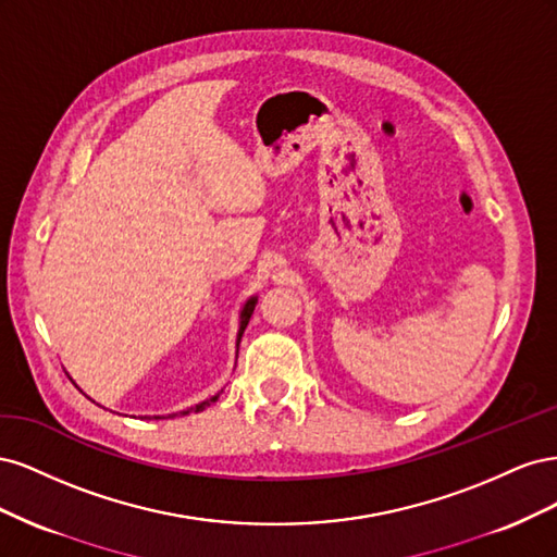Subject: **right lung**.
Instances as JSON below:
<instances>
[{"label":"right lung","instance_id":"obj_1","mask_svg":"<svg viewBox=\"0 0 557 557\" xmlns=\"http://www.w3.org/2000/svg\"><path fill=\"white\" fill-rule=\"evenodd\" d=\"M256 305H258V295H252V297H248L246 301H244V307H242V311H239V332H237V350H239V342H242V334H244V330H246V325H248V320H250V315H252V311H256ZM223 393V391H221ZM221 393H215L213 397H209V399H205V401H199V404H195V407H190L188 411H181V416H188L190 411H195V413H199V411H205L211 401H215L218 397H221ZM176 413H170V416H144V418H156V420H160V418H174Z\"/></svg>","mask_w":557,"mask_h":557}]
</instances>
